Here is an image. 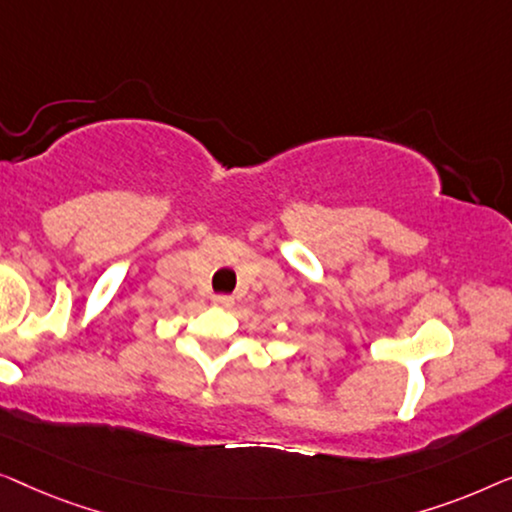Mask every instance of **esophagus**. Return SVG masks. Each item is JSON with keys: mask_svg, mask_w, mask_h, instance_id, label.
<instances>
[{"mask_svg": "<svg viewBox=\"0 0 512 512\" xmlns=\"http://www.w3.org/2000/svg\"><path fill=\"white\" fill-rule=\"evenodd\" d=\"M213 304L215 306H220V308H229L234 304V299L232 297H227V294H215L213 297Z\"/></svg>", "mask_w": 512, "mask_h": 512, "instance_id": "1", "label": "esophagus"}]
</instances>
